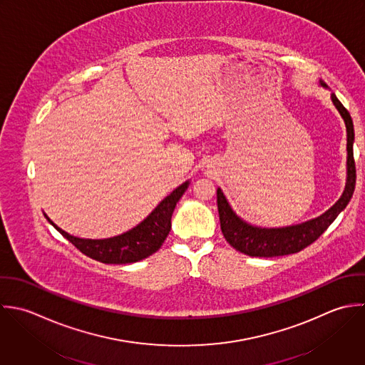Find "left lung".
Masks as SVG:
<instances>
[{"label":"left lung","mask_w":365,"mask_h":365,"mask_svg":"<svg viewBox=\"0 0 365 365\" xmlns=\"http://www.w3.org/2000/svg\"><path fill=\"white\" fill-rule=\"evenodd\" d=\"M322 86L327 88L324 82ZM331 101L337 110L340 112L341 118L346 122L347 127V184L341 198L323 215L307 221L300 225L286 227V228H256L252 227L242 220H240L235 212L231 210L227 198L224 197L222 191L217 190V204L221 221L222 234L232 247L242 252L245 255L255 256V257H273V256H283L290 253H297L307 247L309 245L317 241L322 234L331 225V222L337 218V215L347 207L350 202L354 187H356V161L353 154V143H354V125L349 110L343 106V103L337 99L334 93H331Z\"/></svg>","instance_id":"left-lung-1"}]
</instances>
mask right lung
<instances>
[{"mask_svg":"<svg viewBox=\"0 0 365 365\" xmlns=\"http://www.w3.org/2000/svg\"><path fill=\"white\" fill-rule=\"evenodd\" d=\"M187 188L188 182H184L163 200L140 225L123 235L109 240H81L72 237L58 228L46 215L45 217L59 231V234H62L83 255L102 263H133L145 259L161 247L171 230V215L174 208Z\"/></svg>","mask_w":365,"mask_h":365,"instance_id":"right-lung-1","label":"right lung"}]
</instances>
